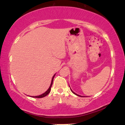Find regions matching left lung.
I'll use <instances>...</instances> for the list:
<instances>
[{"instance_id": "8db88e82", "label": "left lung", "mask_w": 125, "mask_h": 125, "mask_svg": "<svg viewBox=\"0 0 125 125\" xmlns=\"http://www.w3.org/2000/svg\"><path fill=\"white\" fill-rule=\"evenodd\" d=\"M69 87H70V86H69ZM71 89V88H70ZM71 90L72 91V92L73 93V94H74L75 95H77V96H80V97H83V96H80V95H78V94H76V93H75L74 92H73V91H72V90L71 89Z\"/></svg>"}]
</instances>
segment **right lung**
I'll return each instance as SVG.
<instances>
[{
	"label": "right lung",
	"instance_id": "1",
	"mask_svg": "<svg viewBox=\"0 0 125 125\" xmlns=\"http://www.w3.org/2000/svg\"><path fill=\"white\" fill-rule=\"evenodd\" d=\"M56 74H54L53 76L52 77V81H51V85L49 87V88L48 89V90L46 91L45 93H44L43 94H42L41 95H38V96H31L32 97V98H43V97L46 96V95H47L49 94L50 92V90H51V86L52 85V84H53V78L54 77V76Z\"/></svg>",
	"mask_w": 125,
	"mask_h": 125
}]
</instances>
